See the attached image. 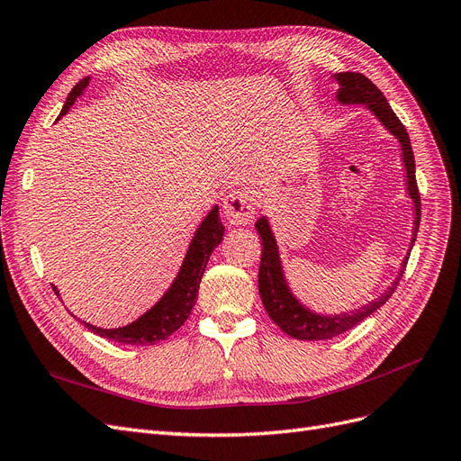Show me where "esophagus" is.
<instances>
[{"label":"esophagus","instance_id":"esophagus-1","mask_svg":"<svg viewBox=\"0 0 461 461\" xmlns=\"http://www.w3.org/2000/svg\"><path fill=\"white\" fill-rule=\"evenodd\" d=\"M256 213V198L254 192L248 188H239L229 192V196L222 202V215H225L230 227L249 225Z\"/></svg>","mask_w":461,"mask_h":461}]
</instances>
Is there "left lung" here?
<instances>
[{
  "instance_id": "8db88e82",
  "label": "left lung",
  "mask_w": 461,
  "mask_h": 461,
  "mask_svg": "<svg viewBox=\"0 0 461 461\" xmlns=\"http://www.w3.org/2000/svg\"><path fill=\"white\" fill-rule=\"evenodd\" d=\"M332 80L339 85L337 102L340 105H364L369 113L381 122V127L398 140L402 167H403V173H406V178H403L406 180V192H408V198L413 202V229H411L408 254L400 263L398 276L394 278V283L390 285L379 298L361 305L359 310H354L352 313L327 315V313H317L310 310L308 305L302 303L294 292H292L283 269L281 254H278V244L273 234V229L269 225V219L265 215L259 217L256 222V229L263 242L259 275H258L259 296L265 310H267L269 317L275 321V323L281 327L288 337L298 339V340L332 339L337 337V334H342L348 329L356 327L373 312L379 310L381 305L393 296V292L396 290L402 278V273L406 269V263L413 248V242L417 239V229H420V219H421V200H420V192H417V183H415V159H413V151L410 144V136L406 129H403V124L394 115V111L390 109L386 97L367 77H364L361 73H337L332 75Z\"/></svg>"
}]
</instances>
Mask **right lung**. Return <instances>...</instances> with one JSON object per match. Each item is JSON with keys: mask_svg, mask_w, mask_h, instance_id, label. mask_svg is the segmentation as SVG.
Masks as SVG:
<instances>
[{"mask_svg": "<svg viewBox=\"0 0 461 461\" xmlns=\"http://www.w3.org/2000/svg\"><path fill=\"white\" fill-rule=\"evenodd\" d=\"M88 85H90V77L82 78L73 88V92L68 94L67 102L61 109L59 119L68 113V109H71L78 97L85 94ZM222 234H225V227H222V222L219 219V205H213L207 212V215L202 219L196 232H194L186 249V256L183 263H180V269L175 276V281L146 313L134 319L132 323L117 327V329L95 327L86 323V321H80V323L94 334H97V337H104L107 340L121 342V344H131V346H144V344L149 346V344L169 339L175 330L183 327V323L188 319L194 308V303H196L205 265L213 249L221 244ZM53 290L55 294L59 296V290L55 286Z\"/></svg>", "mask_w": 461, "mask_h": 461, "instance_id": "obj_1", "label": "right lung"}]
</instances>
